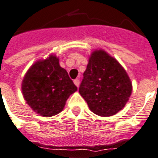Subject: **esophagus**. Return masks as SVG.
Masks as SVG:
<instances>
[{
  "instance_id": "esophagus-1",
  "label": "esophagus",
  "mask_w": 158,
  "mask_h": 158,
  "mask_svg": "<svg viewBox=\"0 0 158 158\" xmlns=\"http://www.w3.org/2000/svg\"><path fill=\"white\" fill-rule=\"evenodd\" d=\"M73 82H74V84L76 85V86H79V85H80V81L78 80V79H75L74 81H73Z\"/></svg>"
}]
</instances>
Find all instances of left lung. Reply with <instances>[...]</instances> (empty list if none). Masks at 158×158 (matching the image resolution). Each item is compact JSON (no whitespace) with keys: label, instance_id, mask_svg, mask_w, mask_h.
<instances>
[{"label":"left lung","instance_id":"obj_1","mask_svg":"<svg viewBox=\"0 0 158 158\" xmlns=\"http://www.w3.org/2000/svg\"><path fill=\"white\" fill-rule=\"evenodd\" d=\"M131 92V80L121 64L103 50L92 52L79 87L90 110L101 117L115 115Z\"/></svg>","mask_w":158,"mask_h":158}]
</instances>
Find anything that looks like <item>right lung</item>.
Returning <instances> with one entry per match:
<instances>
[{"label": "right lung", "mask_w": 158, "mask_h": 158, "mask_svg": "<svg viewBox=\"0 0 158 158\" xmlns=\"http://www.w3.org/2000/svg\"><path fill=\"white\" fill-rule=\"evenodd\" d=\"M21 90L33 111L42 117H52L63 110L66 100L77 87L60 66L59 59L51 55L30 67L22 81Z\"/></svg>", "instance_id": "1"}]
</instances>
